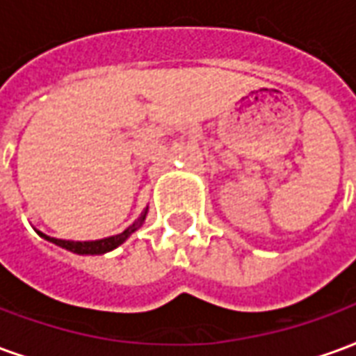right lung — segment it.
Instances as JSON below:
<instances>
[{"label":"right lung","mask_w":356,"mask_h":356,"mask_svg":"<svg viewBox=\"0 0 356 356\" xmlns=\"http://www.w3.org/2000/svg\"><path fill=\"white\" fill-rule=\"evenodd\" d=\"M148 208H145V211L140 213L135 221H133L124 232H120V234H114V236H108V238H101V240H86V242H76V240H63V238H53V236H47L45 232L42 231H35L43 240H47V242H53L55 246H60L68 250V252H72V254L78 255H102V254H108L112 250H116L118 246H122L125 240L131 236L133 232L139 231L143 223H145V219H147Z\"/></svg>","instance_id":"add662e5"}]
</instances>
